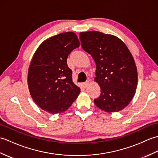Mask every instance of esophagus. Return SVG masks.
<instances>
[{
    "instance_id": "1",
    "label": "esophagus",
    "mask_w": 158,
    "mask_h": 158,
    "mask_svg": "<svg viewBox=\"0 0 158 158\" xmlns=\"http://www.w3.org/2000/svg\"><path fill=\"white\" fill-rule=\"evenodd\" d=\"M89 82L88 81H87L86 82L83 83V86L84 87V88H87V87H88V86L89 85Z\"/></svg>"
}]
</instances>
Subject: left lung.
Masks as SVG:
<instances>
[{
  "label": "left lung",
  "instance_id": "8db88e82",
  "mask_svg": "<svg viewBox=\"0 0 158 158\" xmlns=\"http://www.w3.org/2000/svg\"><path fill=\"white\" fill-rule=\"evenodd\" d=\"M83 50L96 63L94 81L100 94L94 102L107 113L118 112L128 105L135 94L138 74L135 60L122 40L98 31L80 32Z\"/></svg>",
  "mask_w": 158,
  "mask_h": 158
}]
</instances>
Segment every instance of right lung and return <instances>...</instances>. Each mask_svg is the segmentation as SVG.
<instances>
[{
  "label": "right lung",
  "mask_w": 158,
  "mask_h": 158,
  "mask_svg": "<svg viewBox=\"0 0 158 158\" xmlns=\"http://www.w3.org/2000/svg\"><path fill=\"white\" fill-rule=\"evenodd\" d=\"M80 43L75 32L52 36L36 49L28 73V85L32 100L51 114L66 111L77 99L80 88L72 81L67 58Z\"/></svg>",
  "instance_id": "1"
}]
</instances>
